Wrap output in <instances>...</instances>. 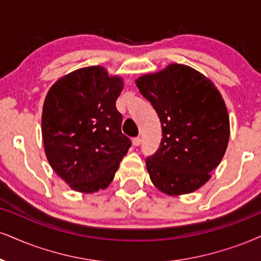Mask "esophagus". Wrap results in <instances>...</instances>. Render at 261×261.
Instances as JSON below:
<instances>
[{
  "label": "esophagus",
  "mask_w": 261,
  "mask_h": 261,
  "mask_svg": "<svg viewBox=\"0 0 261 261\" xmlns=\"http://www.w3.org/2000/svg\"><path fill=\"white\" fill-rule=\"evenodd\" d=\"M132 143H133V145H134V146H139V145H140V143H141V139H140L139 137H138V138H134V139L132 140Z\"/></svg>",
  "instance_id": "1"
}]
</instances>
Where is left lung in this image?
<instances>
[{"label":"left lung","mask_w":261,"mask_h":261,"mask_svg":"<svg viewBox=\"0 0 261 261\" xmlns=\"http://www.w3.org/2000/svg\"><path fill=\"white\" fill-rule=\"evenodd\" d=\"M137 86L162 125L160 149L146 159L151 181L170 196L194 192L211 178L229 143V115L219 91L180 64L141 76Z\"/></svg>","instance_id":"left-lung-1"}]
</instances>
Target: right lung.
<instances>
[{
	"label": "right lung",
	"instance_id": "1",
	"mask_svg": "<svg viewBox=\"0 0 261 261\" xmlns=\"http://www.w3.org/2000/svg\"><path fill=\"white\" fill-rule=\"evenodd\" d=\"M123 82L101 66L76 70L53 85L42 112L48 162L79 192L106 189L132 141L121 130L116 100Z\"/></svg>",
	"mask_w": 261,
	"mask_h": 261
}]
</instances>
